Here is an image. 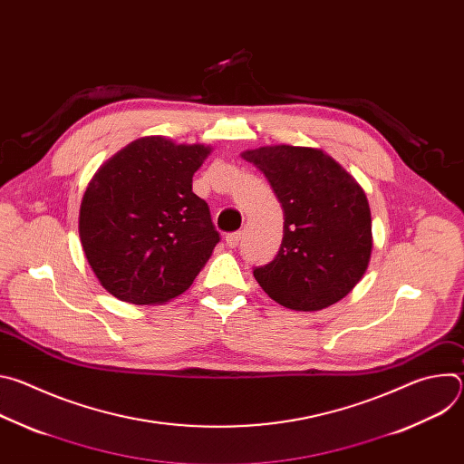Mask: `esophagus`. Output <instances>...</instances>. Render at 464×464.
<instances>
[{"mask_svg":"<svg viewBox=\"0 0 464 464\" xmlns=\"http://www.w3.org/2000/svg\"><path fill=\"white\" fill-rule=\"evenodd\" d=\"M240 238H242V233H240V231L229 233V235H226V244H227L229 247H237V246L240 244Z\"/></svg>","mask_w":464,"mask_h":464,"instance_id":"obj_1","label":"esophagus"}]
</instances>
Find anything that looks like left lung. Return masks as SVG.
<instances>
[{"instance_id":"8db88e82","label":"left lung","mask_w":464,"mask_h":464,"mask_svg":"<svg viewBox=\"0 0 464 464\" xmlns=\"http://www.w3.org/2000/svg\"><path fill=\"white\" fill-rule=\"evenodd\" d=\"M268 178L285 211L277 256L253 270L276 303L315 312L343 299L367 272L372 222L360 183L319 149L274 145L242 152Z\"/></svg>"}]
</instances>
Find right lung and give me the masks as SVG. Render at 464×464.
Wrapping results in <instances>:
<instances>
[{
	"label": "right lung",
	"mask_w": 464,
	"mask_h": 464,
	"mask_svg": "<svg viewBox=\"0 0 464 464\" xmlns=\"http://www.w3.org/2000/svg\"><path fill=\"white\" fill-rule=\"evenodd\" d=\"M209 145L163 136L131 141L92 178L79 235L106 292L131 304H161L183 294L220 240L192 176Z\"/></svg>",
	"instance_id": "1"
}]
</instances>
